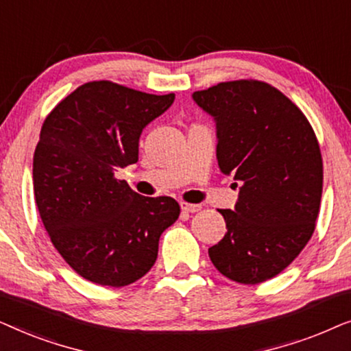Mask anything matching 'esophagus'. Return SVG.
<instances>
[{"label": "esophagus", "instance_id": "esophagus-1", "mask_svg": "<svg viewBox=\"0 0 351 351\" xmlns=\"http://www.w3.org/2000/svg\"><path fill=\"white\" fill-rule=\"evenodd\" d=\"M180 209L184 210V213H198V210H201V206L199 204H190V203H185V201H180Z\"/></svg>", "mask_w": 351, "mask_h": 351}]
</instances>
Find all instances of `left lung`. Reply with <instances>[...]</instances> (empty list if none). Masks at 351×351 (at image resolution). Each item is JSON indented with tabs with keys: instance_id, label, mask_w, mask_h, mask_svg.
Instances as JSON below:
<instances>
[{
	"instance_id": "8db88e82",
	"label": "left lung",
	"mask_w": 351,
	"mask_h": 351,
	"mask_svg": "<svg viewBox=\"0 0 351 351\" xmlns=\"http://www.w3.org/2000/svg\"><path fill=\"white\" fill-rule=\"evenodd\" d=\"M193 99L217 123L220 171L241 184L234 210H219L227 233L209 257L228 280L258 285L291 265L315 232L318 138L302 110L265 81H225Z\"/></svg>"
}]
</instances>
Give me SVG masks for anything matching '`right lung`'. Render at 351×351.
<instances>
[{
    "label": "right lung",
    "instance_id": "right-lung-1",
    "mask_svg": "<svg viewBox=\"0 0 351 351\" xmlns=\"http://www.w3.org/2000/svg\"><path fill=\"white\" fill-rule=\"evenodd\" d=\"M113 81H89L52 108L33 155V190L47 234L84 280L123 287L155 263L179 219L169 196L148 198L114 176L138 160L142 129L174 102Z\"/></svg>",
    "mask_w": 351,
    "mask_h": 351
}]
</instances>
